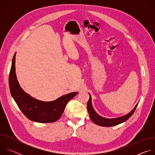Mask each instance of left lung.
<instances>
[{
  "mask_svg": "<svg viewBox=\"0 0 155 155\" xmlns=\"http://www.w3.org/2000/svg\"><path fill=\"white\" fill-rule=\"evenodd\" d=\"M90 94V99L87 103V108L88 113H89L90 117L91 120L97 125L101 126H104V127H110V126H115L119 124H121L123 122H125L127 121L132 115H133L136 107H137L138 104H136L135 107L132 109L131 111L127 114V115H125L124 116L115 118H104L99 115H98L94 109L93 108V107L92 105L91 102V94Z\"/></svg>",
  "mask_w": 155,
  "mask_h": 155,
  "instance_id": "left-lung-1",
  "label": "left lung"
}]
</instances>
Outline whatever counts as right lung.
Wrapping results in <instances>:
<instances>
[{
	"label": "right lung",
	"mask_w": 155,
	"mask_h": 155,
	"mask_svg": "<svg viewBox=\"0 0 155 155\" xmlns=\"http://www.w3.org/2000/svg\"><path fill=\"white\" fill-rule=\"evenodd\" d=\"M15 53L9 75V87L12 96L23 114L30 120L38 123H52L57 121L62 115L69 101L78 92L64 95L50 102L37 100L24 91L21 87L15 72Z\"/></svg>",
	"instance_id": "1"
}]
</instances>
